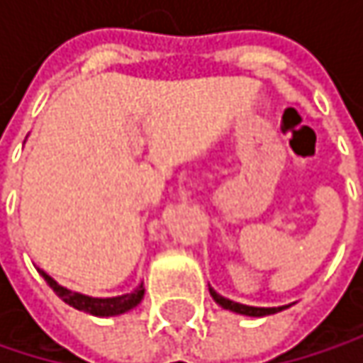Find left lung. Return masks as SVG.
Listing matches in <instances>:
<instances>
[{
  "label": "left lung",
  "mask_w": 363,
  "mask_h": 363,
  "mask_svg": "<svg viewBox=\"0 0 363 363\" xmlns=\"http://www.w3.org/2000/svg\"><path fill=\"white\" fill-rule=\"evenodd\" d=\"M210 294L212 298L223 307V309H229V311H235V313H242V315H250V318H262V315H273L277 311H284L288 309V305L284 307H248V305H242V303H235V301H229L225 296H220L216 290L210 288Z\"/></svg>",
  "instance_id": "left-lung-1"
}]
</instances>
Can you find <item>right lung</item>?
<instances>
[{
  "label": "right lung",
  "mask_w": 363,
  "mask_h": 363,
  "mask_svg": "<svg viewBox=\"0 0 363 363\" xmlns=\"http://www.w3.org/2000/svg\"><path fill=\"white\" fill-rule=\"evenodd\" d=\"M39 273H41V277L48 281V286H50L67 305H71V307H75V309H79V311H86V313H90V315H96V318L121 315V313L134 309V307L143 301V296H145V288H143V284H140V286H138L134 292H130V294H121V296H113V298H94V296H86V294H79V292H73V290L62 288L60 284H56V281H54L45 271H41V269H39Z\"/></svg>",
  "instance_id": "right-lung-1"
}]
</instances>
